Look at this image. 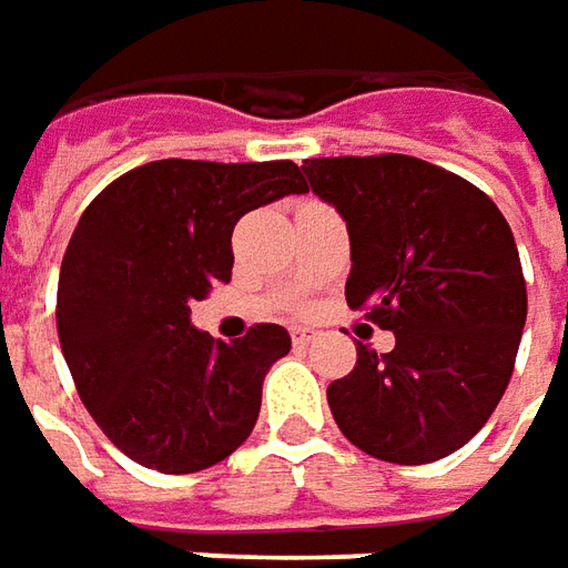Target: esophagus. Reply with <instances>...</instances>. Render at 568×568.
Returning <instances> with one entry per match:
<instances>
[{"label": "esophagus", "mask_w": 568, "mask_h": 568, "mask_svg": "<svg viewBox=\"0 0 568 568\" xmlns=\"http://www.w3.org/2000/svg\"><path fill=\"white\" fill-rule=\"evenodd\" d=\"M316 338H320V333L311 329V326H295V329H292V342H295V348H307V345H314Z\"/></svg>", "instance_id": "esophagus-1"}]
</instances>
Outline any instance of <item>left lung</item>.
<instances>
[{
  "label": "left lung",
  "instance_id": "obj_1",
  "mask_svg": "<svg viewBox=\"0 0 568 568\" xmlns=\"http://www.w3.org/2000/svg\"><path fill=\"white\" fill-rule=\"evenodd\" d=\"M301 171L348 226L345 298L395 333L388 354L357 345V366L326 388L335 423L376 460H442L513 376L528 301L510 223L481 189L410 154L307 158Z\"/></svg>",
  "mask_w": 568,
  "mask_h": 568
}]
</instances>
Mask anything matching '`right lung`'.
Listing matches in <instances>:
<instances>
[{
  "label": "right lung",
  "mask_w": 568,
  "mask_h": 568,
  "mask_svg": "<svg viewBox=\"0 0 568 568\" xmlns=\"http://www.w3.org/2000/svg\"><path fill=\"white\" fill-rule=\"evenodd\" d=\"M307 183L292 161H152L105 186L58 276V338L80 400L130 460L168 476L226 460L252 435L267 369L292 338L257 323L214 342L189 304L233 276L239 217Z\"/></svg>",
  "instance_id": "right-lung-1"
}]
</instances>
